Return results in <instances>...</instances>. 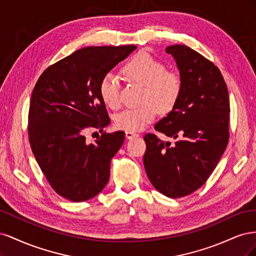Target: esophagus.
Returning <instances> with one entry per match:
<instances>
[{"label":"esophagus","instance_id":"obj_1","mask_svg":"<svg viewBox=\"0 0 256 256\" xmlns=\"http://www.w3.org/2000/svg\"><path fill=\"white\" fill-rule=\"evenodd\" d=\"M125 136H126L127 138H134L138 136V134H136V132H134V131H126Z\"/></svg>","mask_w":256,"mask_h":256}]
</instances>
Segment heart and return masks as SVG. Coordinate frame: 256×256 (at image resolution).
I'll use <instances>...</instances> for the list:
<instances>
[{
	"label": "heart",
	"mask_w": 256,
	"mask_h": 256,
	"mask_svg": "<svg viewBox=\"0 0 256 256\" xmlns=\"http://www.w3.org/2000/svg\"><path fill=\"white\" fill-rule=\"evenodd\" d=\"M122 74L128 80L144 85L141 99L143 104L116 115L115 125L118 129L143 130L157 118L159 109L164 112L171 111L182 94V84L180 76L166 72L160 60L146 52H138L131 58L122 67ZM99 94L106 106L111 109L120 106V83L113 74L102 76Z\"/></svg>",
	"instance_id": "1"
}]
</instances>
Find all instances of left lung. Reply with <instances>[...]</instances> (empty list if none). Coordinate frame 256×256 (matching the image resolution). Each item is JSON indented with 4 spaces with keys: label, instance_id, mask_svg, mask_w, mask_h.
Segmentation results:
<instances>
[{
    "label": "left lung",
    "instance_id": "left-lung-1",
    "mask_svg": "<svg viewBox=\"0 0 256 256\" xmlns=\"http://www.w3.org/2000/svg\"><path fill=\"white\" fill-rule=\"evenodd\" d=\"M176 62L182 80L177 104L154 129L176 138L174 145L152 134L144 136L145 171L166 196H188L205 184L228 142L230 99L218 67L184 44L166 50Z\"/></svg>",
    "mask_w": 256,
    "mask_h": 256
}]
</instances>
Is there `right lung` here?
<instances>
[{"mask_svg":"<svg viewBox=\"0 0 256 256\" xmlns=\"http://www.w3.org/2000/svg\"><path fill=\"white\" fill-rule=\"evenodd\" d=\"M136 49L134 44L82 48L38 79L30 102L28 138L38 166L60 196L83 202L109 182L110 162L125 134H104L90 144L83 134L110 124L100 81Z\"/></svg>","mask_w":256,"mask_h":256,"instance_id":"obj_1","label":"right lung"}]
</instances>
